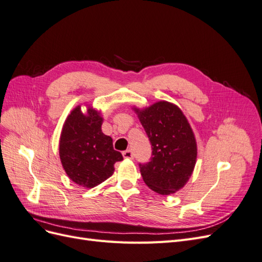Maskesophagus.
I'll use <instances>...</instances> for the list:
<instances>
[{
  "label": "esophagus",
  "mask_w": 262,
  "mask_h": 262,
  "mask_svg": "<svg viewBox=\"0 0 262 262\" xmlns=\"http://www.w3.org/2000/svg\"><path fill=\"white\" fill-rule=\"evenodd\" d=\"M122 155L124 158H133V153L131 149H126V150H123L122 152Z\"/></svg>",
  "instance_id": "34e87169"
}]
</instances>
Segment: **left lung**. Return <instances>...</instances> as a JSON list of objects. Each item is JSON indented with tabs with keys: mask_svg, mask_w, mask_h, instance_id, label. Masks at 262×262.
<instances>
[{
	"mask_svg": "<svg viewBox=\"0 0 262 262\" xmlns=\"http://www.w3.org/2000/svg\"><path fill=\"white\" fill-rule=\"evenodd\" d=\"M136 112L152 145L149 162L139 164L144 182L163 195L178 191L191 176L196 160V143L188 120L167 101Z\"/></svg>",
	"mask_w": 262,
	"mask_h": 262,
	"instance_id": "obj_1",
	"label": "left lung"
}]
</instances>
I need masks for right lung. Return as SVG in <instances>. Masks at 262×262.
<instances>
[{"instance_id":"1","label":"right lung","mask_w":262,"mask_h":262,"mask_svg":"<svg viewBox=\"0 0 262 262\" xmlns=\"http://www.w3.org/2000/svg\"><path fill=\"white\" fill-rule=\"evenodd\" d=\"M102 118L89 109L76 107L67 118L60 138V158L71 180L94 188L113 175L114 165L123 157L114 149L113 139L101 132Z\"/></svg>"}]
</instances>
